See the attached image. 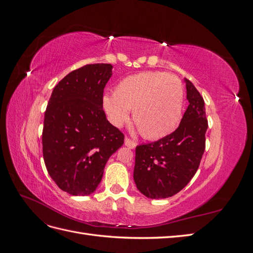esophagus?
Instances as JSON below:
<instances>
[{
  "instance_id": "34e87169",
  "label": "esophagus",
  "mask_w": 253,
  "mask_h": 253,
  "mask_svg": "<svg viewBox=\"0 0 253 253\" xmlns=\"http://www.w3.org/2000/svg\"><path fill=\"white\" fill-rule=\"evenodd\" d=\"M125 145H126V147L129 148V149H135L136 142L133 141L132 139H129L128 137H126V139H125Z\"/></svg>"
}]
</instances>
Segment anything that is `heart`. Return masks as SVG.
Masks as SVG:
<instances>
[{
    "instance_id": "heart-1",
    "label": "heart",
    "mask_w": 253,
    "mask_h": 253,
    "mask_svg": "<svg viewBox=\"0 0 253 253\" xmlns=\"http://www.w3.org/2000/svg\"><path fill=\"white\" fill-rule=\"evenodd\" d=\"M103 105L111 121L120 126L133 109V120L149 139L171 134L178 125L182 105V85L173 75L144 72L122 79L115 93L103 97Z\"/></svg>"
}]
</instances>
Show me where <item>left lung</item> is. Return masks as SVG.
Here are the masks:
<instances>
[{
	"mask_svg": "<svg viewBox=\"0 0 253 253\" xmlns=\"http://www.w3.org/2000/svg\"><path fill=\"white\" fill-rule=\"evenodd\" d=\"M188 108L175 131L155 142L136 147L134 180L140 192L158 200L178 193L195 175L206 148L205 101L185 79Z\"/></svg>",
	"mask_w": 253,
	"mask_h": 253,
	"instance_id": "1",
	"label": "left lung"
}]
</instances>
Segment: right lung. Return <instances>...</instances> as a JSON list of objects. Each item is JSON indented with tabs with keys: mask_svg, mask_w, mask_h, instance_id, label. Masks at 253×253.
<instances>
[{
	"mask_svg": "<svg viewBox=\"0 0 253 253\" xmlns=\"http://www.w3.org/2000/svg\"><path fill=\"white\" fill-rule=\"evenodd\" d=\"M111 64L84 65L53 88L44 116L43 158L48 174L68 194L93 193L109 158L125 142L103 111Z\"/></svg>",
	"mask_w": 253,
	"mask_h": 253,
	"instance_id": "1",
	"label": "right lung"
}]
</instances>
